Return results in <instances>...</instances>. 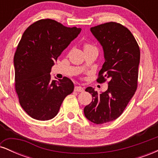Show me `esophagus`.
<instances>
[{
  "mask_svg": "<svg viewBox=\"0 0 158 158\" xmlns=\"http://www.w3.org/2000/svg\"><path fill=\"white\" fill-rule=\"evenodd\" d=\"M74 90L77 92H83L84 91V88L81 86H76L74 88Z\"/></svg>",
  "mask_w": 158,
  "mask_h": 158,
  "instance_id": "esophagus-1",
  "label": "esophagus"
}]
</instances>
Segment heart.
I'll return each mask as SVG.
<instances>
[{
    "label": "heart",
    "instance_id": "1",
    "mask_svg": "<svg viewBox=\"0 0 158 158\" xmlns=\"http://www.w3.org/2000/svg\"><path fill=\"white\" fill-rule=\"evenodd\" d=\"M94 48L93 45L90 44H85L84 45V49H86V48Z\"/></svg>",
    "mask_w": 158,
    "mask_h": 158
}]
</instances>
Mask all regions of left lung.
Masks as SVG:
<instances>
[{
	"mask_svg": "<svg viewBox=\"0 0 158 158\" xmlns=\"http://www.w3.org/2000/svg\"><path fill=\"white\" fill-rule=\"evenodd\" d=\"M90 31L102 46L106 59L97 81H110L103 93L99 94L91 87L85 89L93 99L85 107L84 113L90 122L102 124L118 118L135 95L140 52L131 32L120 23H105L91 27Z\"/></svg>",
	"mask_w": 158,
	"mask_h": 158,
	"instance_id": "obj_1",
	"label": "left lung"
}]
</instances>
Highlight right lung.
I'll list each match as a JSON object with an SVG mask.
<instances>
[{
    "label": "right lung",
    "instance_id": "obj_1",
    "mask_svg": "<svg viewBox=\"0 0 158 158\" xmlns=\"http://www.w3.org/2000/svg\"><path fill=\"white\" fill-rule=\"evenodd\" d=\"M81 28L67 27L52 19H41L23 32L14 56L15 88L19 103L26 113L38 120L55 117L67 96L73 91L68 77L50 79L54 61Z\"/></svg>",
    "mask_w": 158,
    "mask_h": 158
}]
</instances>
